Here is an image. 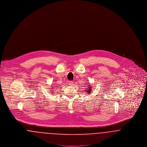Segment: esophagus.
Here are the masks:
<instances>
[{
	"mask_svg": "<svg viewBox=\"0 0 147 147\" xmlns=\"http://www.w3.org/2000/svg\"><path fill=\"white\" fill-rule=\"evenodd\" d=\"M69 85H73V82H72V81H70L69 82Z\"/></svg>",
	"mask_w": 147,
	"mask_h": 147,
	"instance_id": "34e87169",
	"label": "esophagus"
}]
</instances>
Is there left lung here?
<instances>
[{"mask_svg":"<svg viewBox=\"0 0 147 147\" xmlns=\"http://www.w3.org/2000/svg\"><path fill=\"white\" fill-rule=\"evenodd\" d=\"M89 86L88 85H88L86 86L87 87H88V88H85V89H86V90H85L86 91V92H87V93H88V94H89L91 93V91H92L91 86V85H92L90 84V83H89Z\"/></svg>","mask_w":147,"mask_h":147,"instance_id":"obj_1","label":"left lung"}]
</instances>
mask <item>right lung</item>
<instances>
[{
  "label": "right lung",
  "mask_w": 147,
  "mask_h": 147,
  "mask_svg": "<svg viewBox=\"0 0 147 147\" xmlns=\"http://www.w3.org/2000/svg\"><path fill=\"white\" fill-rule=\"evenodd\" d=\"M51 89H55V88H51ZM51 91H52V92H53V90H51Z\"/></svg>",
  "instance_id": "obj_1"
}]
</instances>
